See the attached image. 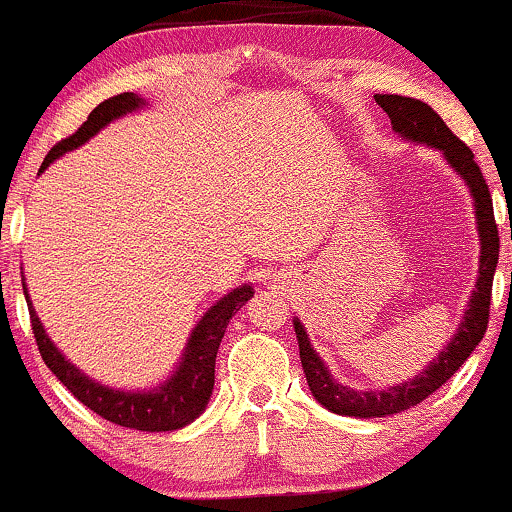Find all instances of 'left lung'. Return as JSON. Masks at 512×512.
Listing matches in <instances>:
<instances>
[{"label": "left lung", "instance_id": "left-lung-1", "mask_svg": "<svg viewBox=\"0 0 512 512\" xmlns=\"http://www.w3.org/2000/svg\"><path fill=\"white\" fill-rule=\"evenodd\" d=\"M375 103L390 115L394 132L401 134L404 139L416 141V144L439 148L444 153L446 163L461 174L465 184H468L472 200H475L477 231H480L482 248L480 276H477L475 290H472L468 309H465L456 335L442 349V354H437V359L430 361V366L423 373L406 380V383L387 387V390H352V387L338 383L328 373L319 354H316L300 319L293 321L297 345H300L302 371L314 399L321 406H326L328 411L354 418H383L411 409V406L428 399L432 392H437L468 361L472 349L480 345L484 333H487L491 283H494V271L498 264V229L494 219V205H491L487 181H484L480 165L475 163V155H472L470 148L446 127V122L432 111L428 103L397 94H375Z\"/></svg>", "mask_w": 512, "mask_h": 512}]
</instances>
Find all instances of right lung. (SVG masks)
I'll return each instance as SVG.
<instances>
[{"label":"right lung","instance_id":"right-lung-1","mask_svg":"<svg viewBox=\"0 0 512 512\" xmlns=\"http://www.w3.org/2000/svg\"><path fill=\"white\" fill-rule=\"evenodd\" d=\"M141 106H146V103L134 92H125L101 101L75 134H70L68 139H61L54 148H51L47 158H44L40 172L47 170V167L54 163L56 158H61L63 153L73 151V148L82 146L84 141L92 139L94 134L106 127L111 120L122 118V115L132 111H139ZM23 293L30 309L32 333H35L37 349H40L44 364H47L49 371L75 394L77 401H82L87 409H92L94 413H99L101 418L111 420L115 425H122V428L141 432H170L193 423V420L205 411V406H208L212 387H215V359L219 342L224 338V331L226 326H229L231 316H234L252 297V286L234 288L229 295H224L215 307H210L208 312H205L203 319L198 321V326L193 328L189 342H186V349L184 354H181L177 371H174L163 385L153 387V390L148 392L113 390V387L96 383L89 375H84L80 368L70 364V361L58 352V347H54V342L49 340L47 331H44L42 321L37 319L28 297V288H25V278Z\"/></svg>","mask_w":512,"mask_h":512}]
</instances>
